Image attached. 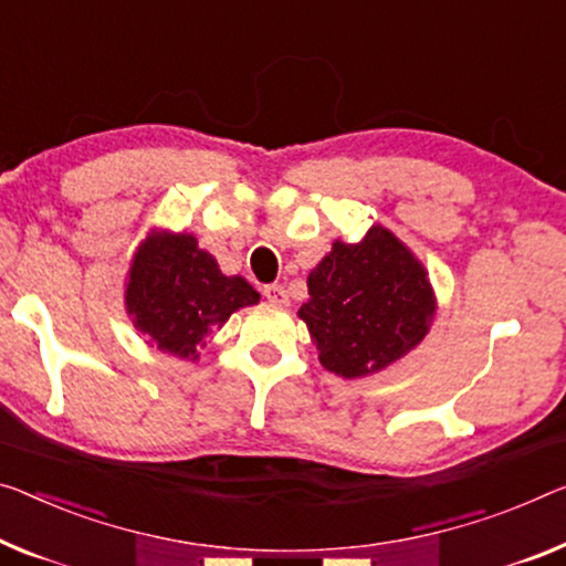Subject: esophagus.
Instances as JSON below:
<instances>
[{"label": "esophagus", "mask_w": 566, "mask_h": 566, "mask_svg": "<svg viewBox=\"0 0 566 566\" xmlns=\"http://www.w3.org/2000/svg\"><path fill=\"white\" fill-rule=\"evenodd\" d=\"M263 295L273 303V306H289V291H285L283 285H277V283L265 285Z\"/></svg>", "instance_id": "obj_1"}]
</instances>
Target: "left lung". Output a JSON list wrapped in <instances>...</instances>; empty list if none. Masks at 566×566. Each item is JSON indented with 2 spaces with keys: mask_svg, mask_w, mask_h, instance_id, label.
I'll return each mask as SVG.
<instances>
[{
  "mask_svg": "<svg viewBox=\"0 0 566 566\" xmlns=\"http://www.w3.org/2000/svg\"><path fill=\"white\" fill-rule=\"evenodd\" d=\"M306 283L298 316L324 369L344 379L379 374L410 354L438 311L422 260L381 224L359 242L334 240Z\"/></svg>",
  "mask_w": 566,
  "mask_h": 566,
  "instance_id": "obj_1",
  "label": "left lung"
}]
</instances>
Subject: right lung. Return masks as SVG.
I'll return each instance as SVG.
<instances>
[{
    "instance_id": "right-lung-1",
    "label": "right lung",
    "mask_w": 566,
    "mask_h": 566,
    "mask_svg": "<svg viewBox=\"0 0 566 566\" xmlns=\"http://www.w3.org/2000/svg\"><path fill=\"white\" fill-rule=\"evenodd\" d=\"M260 293L242 275H224L192 232L154 228L138 242L126 273L124 303L146 344L197 361L212 328L234 311L255 306Z\"/></svg>"
}]
</instances>
